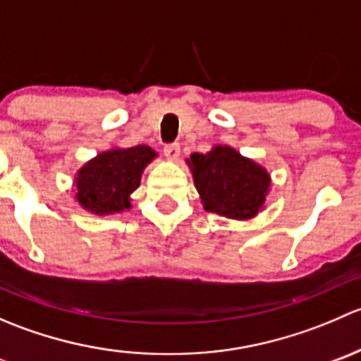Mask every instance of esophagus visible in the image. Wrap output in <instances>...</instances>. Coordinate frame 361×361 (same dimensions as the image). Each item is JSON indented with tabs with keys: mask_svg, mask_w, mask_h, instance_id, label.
Returning a JSON list of instances; mask_svg holds the SVG:
<instances>
[{
	"mask_svg": "<svg viewBox=\"0 0 361 361\" xmlns=\"http://www.w3.org/2000/svg\"><path fill=\"white\" fill-rule=\"evenodd\" d=\"M164 155L169 160H178V157H180V145H166V147H164Z\"/></svg>",
	"mask_w": 361,
	"mask_h": 361,
	"instance_id": "1",
	"label": "esophagus"
}]
</instances>
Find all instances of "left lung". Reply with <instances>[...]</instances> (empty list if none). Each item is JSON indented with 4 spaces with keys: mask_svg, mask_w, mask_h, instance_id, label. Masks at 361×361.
Instances as JSON below:
<instances>
[{
    "mask_svg": "<svg viewBox=\"0 0 361 361\" xmlns=\"http://www.w3.org/2000/svg\"><path fill=\"white\" fill-rule=\"evenodd\" d=\"M204 209L232 220H250L265 206L271 174L227 145L187 159Z\"/></svg>",
    "mask_w": 361,
    "mask_h": 361,
    "instance_id": "left-lung-1",
    "label": "left lung"
}]
</instances>
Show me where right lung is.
<instances>
[{"label": "right lung", "instance_id": "right-lung-1", "mask_svg": "<svg viewBox=\"0 0 361 361\" xmlns=\"http://www.w3.org/2000/svg\"><path fill=\"white\" fill-rule=\"evenodd\" d=\"M155 157L157 152L147 145L101 152L76 173L75 199L97 216L130 209V194L140 187L145 167Z\"/></svg>", "mask_w": 361, "mask_h": 361}]
</instances>
